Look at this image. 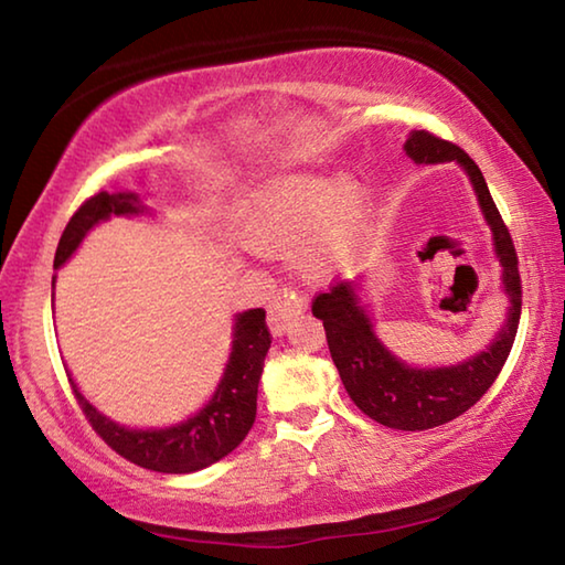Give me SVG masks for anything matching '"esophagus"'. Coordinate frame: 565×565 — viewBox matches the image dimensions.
Returning a JSON list of instances; mask_svg holds the SVG:
<instances>
[{
  "mask_svg": "<svg viewBox=\"0 0 565 565\" xmlns=\"http://www.w3.org/2000/svg\"><path fill=\"white\" fill-rule=\"evenodd\" d=\"M306 309V296L301 291H294V289H279L274 296V301L269 303V329L271 333H279L286 331L289 327V321L296 317V313H301Z\"/></svg>",
  "mask_w": 565,
  "mask_h": 565,
  "instance_id": "34e87169",
  "label": "esophagus"
}]
</instances>
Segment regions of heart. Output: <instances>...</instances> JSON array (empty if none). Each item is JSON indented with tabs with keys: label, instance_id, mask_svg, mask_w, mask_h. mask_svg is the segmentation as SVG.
<instances>
[{
	"label": "heart",
	"instance_id": "obj_1",
	"mask_svg": "<svg viewBox=\"0 0 565 565\" xmlns=\"http://www.w3.org/2000/svg\"><path fill=\"white\" fill-rule=\"evenodd\" d=\"M369 222L366 191L351 179L296 177L266 194L254 212L252 236L264 252L301 246L311 271H333L359 256Z\"/></svg>",
	"mask_w": 565,
	"mask_h": 565
}]
</instances>
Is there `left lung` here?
Segmentation results:
<instances>
[{"label": "left lung", "instance_id": "1", "mask_svg": "<svg viewBox=\"0 0 565 565\" xmlns=\"http://www.w3.org/2000/svg\"><path fill=\"white\" fill-rule=\"evenodd\" d=\"M406 154L416 164H438V161H458L471 177L486 222L493 228L495 254L503 264V289L509 294V319L489 351L448 369H411L391 356L374 337L366 311L359 306L356 284L337 281L329 291L317 294L311 301L313 317L323 321L331 359L349 396L363 414L398 431H426V428L448 424L466 414L486 391L499 379L505 359L515 341L521 321L523 286L519 274V254H515L509 226L503 224L495 209L491 191L476 161L454 141L420 129L406 141Z\"/></svg>", "mask_w": 565, "mask_h": 565}]
</instances>
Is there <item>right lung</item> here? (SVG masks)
I'll list each match as a JSON object with an SVG mask.
<instances>
[{"instance_id":"1","label":"right lung","mask_w":565,"mask_h":565,"mask_svg":"<svg viewBox=\"0 0 565 565\" xmlns=\"http://www.w3.org/2000/svg\"><path fill=\"white\" fill-rule=\"evenodd\" d=\"M139 202L134 194H107L97 191L72 214L64 226L60 246L54 254V266H62L74 248L79 246L84 234L94 224L109 216L137 214ZM271 347V333L266 327L264 309H248L238 313L234 327V347L228 356L222 384L212 401L186 418L184 424L161 428V431H129L104 418L76 386L72 391L87 416L89 426L107 444L111 451L141 468L159 473H191L222 461L252 431L256 418V391L264 371L266 351ZM72 381V379H70Z\"/></svg>"}]
</instances>
